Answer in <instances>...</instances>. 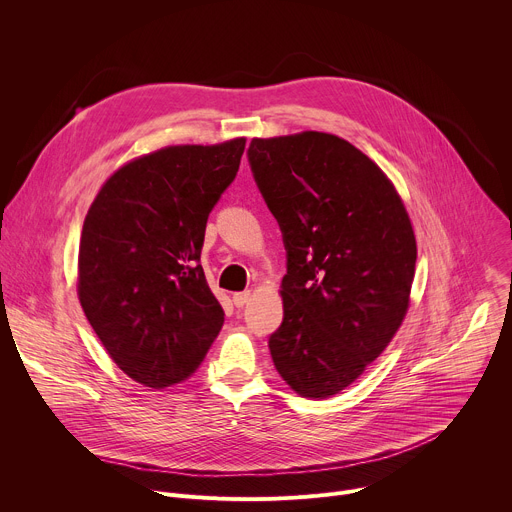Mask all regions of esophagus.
Masks as SVG:
<instances>
[{
	"label": "esophagus",
	"instance_id": "34e87169",
	"mask_svg": "<svg viewBox=\"0 0 512 512\" xmlns=\"http://www.w3.org/2000/svg\"><path fill=\"white\" fill-rule=\"evenodd\" d=\"M249 300H251V291H239V294L233 296V304L237 308H245L249 304Z\"/></svg>",
	"mask_w": 512,
	"mask_h": 512
}]
</instances>
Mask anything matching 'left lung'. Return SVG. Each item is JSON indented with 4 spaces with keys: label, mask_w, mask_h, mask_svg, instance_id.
<instances>
[{
    "label": "left lung",
    "mask_w": 512,
    "mask_h": 512,
    "mask_svg": "<svg viewBox=\"0 0 512 512\" xmlns=\"http://www.w3.org/2000/svg\"><path fill=\"white\" fill-rule=\"evenodd\" d=\"M247 158L287 257L271 358L296 393L326 399L405 318L417 259L409 216L383 170L336 135L253 139Z\"/></svg>",
    "instance_id": "1"
}]
</instances>
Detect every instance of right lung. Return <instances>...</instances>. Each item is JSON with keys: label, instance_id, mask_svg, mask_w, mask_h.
Returning <instances> with one entry per match:
<instances>
[{"label": "right lung", "instance_id": "1", "mask_svg": "<svg viewBox=\"0 0 512 512\" xmlns=\"http://www.w3.org/2000/svg\"><path fill=\"white\" fill-rule=\"evenodd\" d=\"M245 139L172 145L117 170L83 225L79 300L117 367L164 389L190 377L225 322L200 251Z\"/></svg>", "mask_w": 512, "mask_h": 512}]
</instances>
